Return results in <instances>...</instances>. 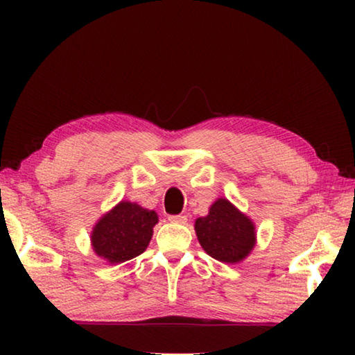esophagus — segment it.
Masks as SVG:
<instances>
[{
    "instance_id": "1",
    "label": "esophagus",
    "mask_w": 355,
    "mask_h": 355,
    "mask_svg": "<svg viewBox=\"0 0 355 355\" xmlns=\"http://www.w3.org/2000/svg\"><path fill=\"white\" fill-rule=\"evenodd\" d=\"M168 220L171 221V223H178V225H186L187 216H184V215H171V216H168Z\"/></svg>"
}]
</instances>
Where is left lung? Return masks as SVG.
Masks as SVG:
<instances>
[{
    "mask_svg": "<svg viewBox=\"0 0 355 355\" xmlns=\"http://www.w3.org/2000/svg\"><path fill=\"white\" fill-rule=\"evenodd\" d=\"M197 239L208 255L223 263H239L255 245V226L226 198H218L207 216L196 220Z\"/></svg>",
    "mask_w": 355,
    "mask_h": 355,
    "instance_id": "obj_1",
    "label": "left lung"
}]
</instances>
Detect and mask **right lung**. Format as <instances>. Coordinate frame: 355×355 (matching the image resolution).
Instances as JSON below:
<instances>
[{
    "mask_svg": "<svg viewBox=\"0 0 355 355\" xmlns=\"http://www.w3.org/2000/svg\"><path fill=\"white\" fill-rule=\"evenodd\" d=\"M158 215L132 202H119L100 218L92 231L95 254L108 263H123L144 254L153 236Z\"/></svg>",
    "mask_w": 355,
    "mask_h": 355,
    "instance_id": "right-lung-1",
    "label": "right lung"
}]
</instances>
